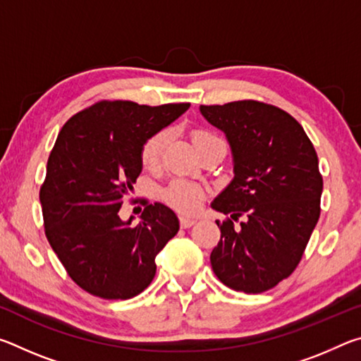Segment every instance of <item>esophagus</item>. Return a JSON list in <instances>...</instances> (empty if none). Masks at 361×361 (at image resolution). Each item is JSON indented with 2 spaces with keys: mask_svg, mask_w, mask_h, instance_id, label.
I'll use <instances>...</instances> for the list:
<instances>
[{
  "mask_svg": "<svg viewBox=\"0 0 361 361\" xmlns=\"http://www.w3.org/2000/svg\"><path fill=\"white\" fill-rule=\"evenodd\" d=\"M195 224V219L194 218H189V216H181L180 218V226L181 228H191V226Z\"/></svg>",
  "mask_w": 361,
  "mask_h": 361,
  "instance_id": "34e87169",
  "label": "esophagus"
}]
</instances>
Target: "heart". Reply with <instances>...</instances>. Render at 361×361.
<instances>
[{
    "label": "heart",
    "instance_id": "1",
    "mask_svg": "<svg viewBox=\"0 0 361 361\" xmlns=\"http://www.w3.org/2000/svg\"><path fill=\"white\" fill-rule=\"evenodd\" d=\"M167 142H169L167 130L157 132L146 140L142 148V162L145 167L156 169L159 164H161L162 152L166 149ZM192 142H194L195 149L199 151L200 148H204V146L210 145L213 142H219V140L215 135H212L210 132L194 130ZM204 195L205 194L202 191V188H199L197 185H192V183L185 181V180H175L173 183H170V186L164 191V199H166L170 205L175 207L176 210L185 212V213H191L197 210L200 204H202Z\"/></svg>",
    "mask_w": 361,
    "mask_h": 361
}]
</instances>
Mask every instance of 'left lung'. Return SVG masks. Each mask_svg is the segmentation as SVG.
Masks as SVG:
<instances>
[{"label": "left lung", "mask_w": 361, "mask_h": 361, "mask_svg": "<svg viewBox=\"0 0 361 361\" xmlns=\"http://www.w3.org/2000/svg\"><path fill=\"white\" fill-rule=\"evenodd\" d=\"M200 113L224 132L234 164V178L212 202L231 216L216 221L212 269L232 290L267 291L291 276L319 221V157L301 124L277 106L240 100L200 105Z\"/></svg>", "instance_id": "1"}]
</instances>
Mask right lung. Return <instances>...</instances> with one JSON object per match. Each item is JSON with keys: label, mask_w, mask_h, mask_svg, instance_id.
<instances>
[{"label": "right lung", "mask_w": 361, "mask_h": 361, "mask_svg": "<svg viewBox=\"0 0 361 361\" xmlns=\"http://www.w3.org/2000/svg\"><path fill=\"white\" fill-rule=\"evenodd\" d=\"M191 106L103 100L60 130L39 191L46 237L68 276L90 295L130 299L156 276V256L178 232L167 205H146L142 221L119 218L142 173V148Z\"/></svg>", "instance_id": "obj_1"}]
</instances>
